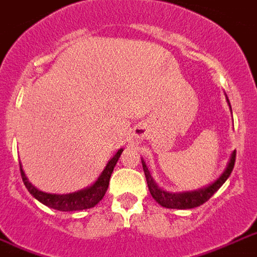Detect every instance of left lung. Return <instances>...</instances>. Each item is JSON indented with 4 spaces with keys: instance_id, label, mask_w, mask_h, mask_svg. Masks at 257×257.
<instances>
[{
    "instance_id": "left-lung-1",
    "label": "left lung",
    "mask_w": 257,
    "mask_h": 257,
    "mask_svg": "<svg viewBox=\"0 0 257 257\" xmlns=\"http://www.w3.org/2000/svg\"><path fill=\"white\" fill-rule=\"evenodd\" d=\"M234 162H236V151L232 152L230 160H229L225 171L222 172V175L214 183H211L210 186H207L205 189H201L198 191H189V193H170V191L160 189L159 186L155 183V181L152 179V176L150 174V170L147 167V164L144 163V160L142 159L143 170H144V174H146L147 185H148L151 195L154 197L155 201L159 205H162L163 207H168V209H193V207L203 205V203L213 197V194L220 189L221 186L224 185L225 181L232 174Z\"/></svg>"
}]
</instances>
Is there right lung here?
<instances>
[{"label": "right lung", "mask_w": 257, "mask_h": 257, "mask_svg": "<svg viewBox=\"0 0 257 257\" xmlns=\"http://www.w3.org/2000/svg\"><path fill=\"white\" fill-rule=\"evenodd\" d=\"M121 154H122V150H118V152L107 162L106 167H105L102 174L99 175V178L95 181L94 185H91L87 189H83L81 191H76V193L71 194H50L40 191L27 179L23 167H20V171H21V178H23L25 187L43 205L60 211L85 210V209L94 207L103 198V195H105L107 190V186H109L111 172H113L114 166L117 164L118 159H120Z\"/></svg>", "instance_id": "right-lung-1"}]
</instances>
